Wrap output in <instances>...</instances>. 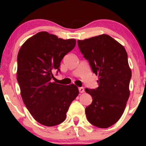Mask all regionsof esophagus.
<instances>
[{"label":"esophagus","mask_w":146,"mask_h":146,"mask_svg":"<svg viewBox=\"0 0 146 146\" xmlns=\"http://www.w3.org/2000/svg\"><path fill=\"white\" fill-rule=\"evenodd\" d=\"M78 90H79L80 93H84V88L83 87H79Z\"/></svg>","instance_id":"esophagus-1"}]
</instances>
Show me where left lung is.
Masks as SVG:
<instances>
[{
    "label": "left lung",
    "mask_w": 146,
    "mask_h": 146,
    "mask_svg": "<svg viewBox=\"0 0 146 146\" xmlns=\"http://www.w3.org/2000/svg\"><path fill=\"white\" fill-rule=\"evenodd\" d=\"M78 45L93 72L98 76V87L85 89L93 100L86 108V115L92 125L107 128L120 118L129 96L131 71L127 52L121 44L104 34L78 40Z\"/></svg>",
    "instance_id": "8db88e82"
}]
</instances>
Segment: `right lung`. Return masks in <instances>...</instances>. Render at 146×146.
Segmentation results:
<instances>
[{
    "label": "right lung",
    "instance_id": "obj_1",
    "mask_svg": "<svg viewBox=\"0 0 146 146\" xmlns=\"http://www.w3.org/2000/svg\"><path fill=\"white\" fill-rule=\"evenodd\" d=\"M76 42L75 39L64 40L43 31L29 38L19 50L17 81L21 97L34 119L46 126L63 122L79 94L73 84L65 86L52 80V72H60V62Z\"/></svg>",
    "mask_w": 146,
    "mask_h": 146
}]
</instances>
